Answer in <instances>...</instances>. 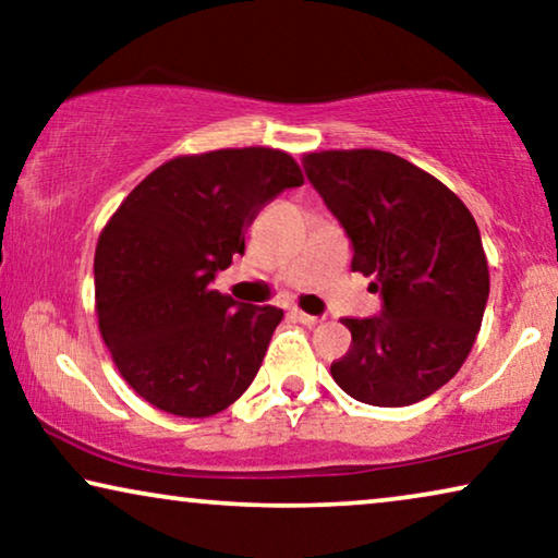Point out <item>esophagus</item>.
I'll use <instances>...</instances> for the list:
<instances>
[{"label":"esophagus","mask_w":558,"mask_h":558,"mask_svg":"<svg viewBox=\"0 0 558 558\" xmlns=\"http://www.w3.org/2000/svg\"><path fill=\"white\" fill-rule=\"evenodd\" d=\"M292 315H294L296 323H302L307 327H315L317 323H323V319H319L317 315H307V312H302V310H292Z\"/></svg>","instance_id":"34e87169"}]
</instances>
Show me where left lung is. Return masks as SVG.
<instances>
[{"instance_id":"obj_1","label":"left lung","mask_w":558,"mask_h":558,"mask_svg":"<svg viewBox=\"0 0 558 558\" xmlns=\"http://www.w3.org/2000/svg\"><path fill=\"white\" fill-rule=\"evenodd\" d=\"M304 172L353 241V271L384 294L380 317H345L350 350L330 365L371 407H409L447 384L475 345L490 271L475 218L422 167L380 149H325Z\"/></svg>"}]
</instances>
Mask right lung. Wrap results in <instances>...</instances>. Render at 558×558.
<instances>
[{"label": "right lung", "mask_w": 558, "mask_h": 558, "mask_svg": "<svg viewBox=\"0 0 558 558\" xmlns=\"http://www.w3.org/2000/svg\"><path fill=\"white\" fill-rule=\"evenodd\" d=\"M304 174L271 147L180 155L124 197L96 243V317L121 378L167 414L231 407L284 317L210 287L243 254V231Z\"/></svg>", "instance_id": "add662e5"}]
</instances>
